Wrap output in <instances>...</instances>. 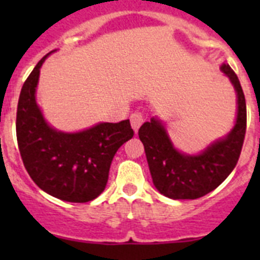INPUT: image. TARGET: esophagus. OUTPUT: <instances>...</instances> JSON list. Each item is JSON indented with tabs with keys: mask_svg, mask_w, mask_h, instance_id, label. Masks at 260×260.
Returning <instances> with one entry per match:
<instances>
[{
	"mask_svg": "<svg viewBox=\"0 0 260 260\" xmlns=\"http://www.w3.org/2000/svg\"><path fill=\"white\" fill-rule=\"evenodd\" d=\"M130 121H132V126L134 128V132L137 133L138 128L141 127L142 123L144 122V116L141 112H134V113L130 116Z\"/></svg>",
	"mask_w": 260,
	"mask_h": 260,
	"instance_id": "esophagus-1",
	"label": "esophagus"
}]
</instances>
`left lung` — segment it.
I'll list each match as a JSON object with an SVG mask.
<instances>
[{
	"label": "left lung",
	"mask_w": 260,
	"mask_h": 260,
	"mask_svg": "<svg viewBox=\"0 0 260 260\" xmlns=\"http://www.w3.org/2000/svg\"><path fill=\"white\" fill-rule=\"evenodd\" d=\"M221 71L237 92V119L232 132L199 155L176 150L158 119L141 126L138 135L146 151L153 185L171 199H197L215 190L237 165L246 134V102L237 75L228 63Z\"/></svg>",
	"instance_id": "8db88e82"
}]
</instances>
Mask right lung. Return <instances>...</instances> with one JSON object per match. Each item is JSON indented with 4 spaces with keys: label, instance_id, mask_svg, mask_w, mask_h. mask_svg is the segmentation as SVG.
<instances>
[{
    "label": "right lung",
    "instance_id": "obj_1",
    "mask_svg": "<svg viewBox=\"0 0 260 260\" xmlns=\"http://www.w3.org/2000/svg\"><path fill=\"white\" fill-rule=\"evenodd\" d=\"M50 53L38 62L20 91L18 147L26 171L41 190L61 201L86 203L104 191L112 160L134 130L128 119L71 134L50 127L35 99L40 68Z\"/></svg>",
    "mask_w": 260,
    "mask_h": 260
}]
</instances>
